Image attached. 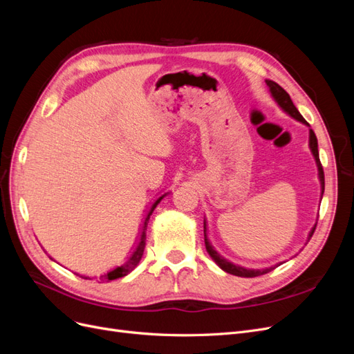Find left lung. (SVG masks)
<instances>
[{
    "mask_svg": "<svg viewBox=\"0 0 354 354\" xmlns=\"http://www.w3.org/2000/svg\"><path fill=\"white\" fill-rule=\"evenodd\" d=\"M266 84H267V87L270 88V93H272V95H273V99L277 102V104H279L285 112H288L292 118H295V120L307 124V122L304 121V118L301 116V113H299L298 109L294 106L291 97H289V94L281 87L279 84H276V82H273V81H266ZM310 149H312V152H313L315 159H316V162H317L319 177H320V183H322V195H324V190H325V174H324L322 164H320V159H319L317 138H316V134H315L313 130H310ZM315 229H316V227H313L312 233H310V238L313 236ZM203 233H205V226H203ZM205 246H207L208 254L212 257V260L216 261L224 272H227V273L234 274V276H241V277H257V276H261V274H266V273H269V272L274 270L276 267L279 266V264H277V266H274V267H270V269H264V270H250V269H243V267L234 266V264L229 263L227 260H224L223 257H220L216 251L212 250V246L209 245V242H208L207 239H205Z\"/></svg>",
    "mask_w": 354,
    "mask_h": 354,
    "instance_id": "1",
    "label": "left lung"
}]
</instances>
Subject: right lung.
<instances>
[{
  "instance_id": "1",
  "label": "right lung",
  "mask_w": 354,
  "mask_h": 354,
  "mask_svg": "<svg viewBox=\"0 0 354 354\" xmlns=\"http://www.w3.org/2000/svg\"><path fill=\"white\" fill-rule=\"evenodd\" d=\"M164 196H160L153 205H152V208H151V211H149V214H147V217H146V220H145V226H143V232H142V238H140V243H138V246L136 248V251H134V254L130 257V260H128L127 263H124L121 267H116L115 270H112V272H109L108 274H103V276H100L99 279L103 282V281H113V279H118V277H122V276H127L128 273H130L131 270H134L136 269V266L140 263V260H142V255H143V251H145V246H146V229H147V223H149V218H151V216H152V212H153V209L156 208V205L159 203V201L162 199ZM81 277H84V279H88V277H85V276H81Z\"/></svg>"
}]
</instances>
